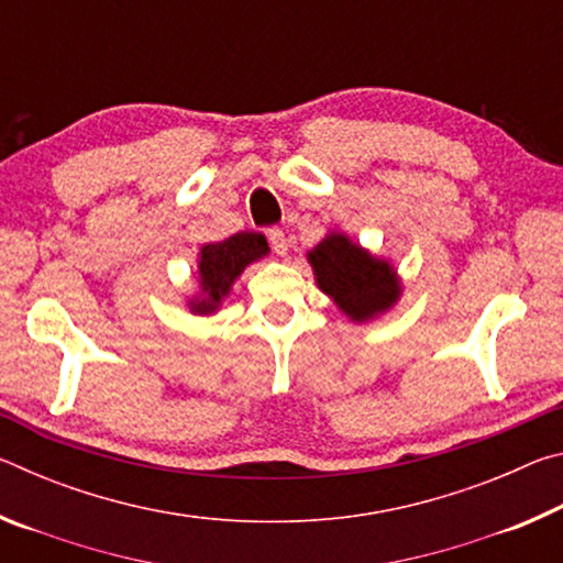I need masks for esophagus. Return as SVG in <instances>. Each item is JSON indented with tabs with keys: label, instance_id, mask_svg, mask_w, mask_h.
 <instances>
[{
	"label": "esophagus",
	"instance_id": "1",
	"mask_svg": "<svg viewBox=\"0 0 563 563\" xmlns=\"http://www.w3.org/2000/svg\"><path fill=\"white\" fill-rule=\"evenodd\" d=\"M268 241H271V247L278 255H285L288 253V241H285V233L280 231V228H271L268 231Z\"/></svg>",
	"mask_w": 563,
	"mask_h": 563
}]
</instances>
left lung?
Returning a JSON list of instances; mask_svg holds the SVG:
<instances>
[{
  "label": "left lung",
  "instance_id": "8db88e82",
  "mask_svg": "<svg viewBox=\"0 0 563 563\" xmlns=\"http://www.w3.org/2000/svg\"><path fill=\"white\" fill-rule=\"evenodd\" d=\"M308 261L318 275L320 288L352 320L375 318L397 300L399 288L389 265L350 243L342 233H332L312 247Z\"/></svg>",
  "mask_w": 563,
  "mask_h": 563
}]
</instances>
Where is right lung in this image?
Wrapping results in <instances>:
<instances>
[{
	"label": "right lung",
	"instance_id": "right-lung-1",
	"mask_svg": "<svg viewBox=\"0 0 563 563\" xmlns=\"http://www.w3.org/2000/svg\"><path fill=\"white\" fill-rule=\"evenodd\" d=\"M265 253H268V243H265L261 233H235L225 238L223 243L203 245L201 261H198V273H201V285L208 298L194 302V310H216V305L231 290V283L243 273L245 265L258 261Z\"/></svg>",
	"mask_w": 563,
	"mask_h": 563
}]
</instances>
